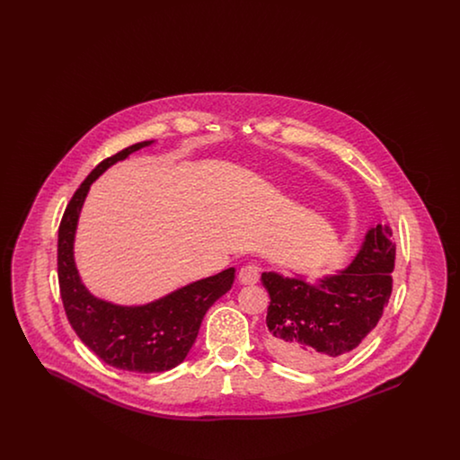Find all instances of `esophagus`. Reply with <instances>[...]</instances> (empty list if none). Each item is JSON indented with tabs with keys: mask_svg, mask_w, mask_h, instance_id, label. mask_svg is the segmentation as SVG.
I'll list each match as a JSON object with an SVG mask.
<instances>
[{
	"mask_svg": "<svg viewBox=\"0 0 460 460\" xmlns=\"http://www.w3.org/2000/svg\"><path fill=\"white\" fill-rule=\"evenodd\" d=\"M241 283L244 285H255L261 279V267L255 262L244 263L240 269Z\"/></svg>",
	"mask_w": 460,
	"mask_h": 460,
	"instance_id": "34e87169",
	"label": "esophagus"
}]
</instances>
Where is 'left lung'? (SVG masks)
Segmentation results:
<instances>
[{
    "label": "left lung",
    "instance_id": "obj_1",
    "mask_svg": "<svg viewBox=\"0 0 460 460\" xmlns=\"http://www.w3.org/2000/svg\"><path fill=\"white\" fill-rule=\"evenodd\" d=\"M396 244L376 226L349 269L319 285L263 272L269 291L267 349L283 364L319 369L357 349L377 326L392 296Z\"/></svg>",
    "mask_w": 460,
    "mask_h": 460
}]
</instances>
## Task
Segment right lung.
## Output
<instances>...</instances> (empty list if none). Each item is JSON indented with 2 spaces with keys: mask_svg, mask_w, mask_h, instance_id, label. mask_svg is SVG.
Masks as SVG:
<instances>
[{
  "mask_svg": "<svg viewBox=\"0 0 460 460\" xmlns=\"http://www.w3.org/2000/svg\"><path fill=\"white\" fill-rule=\"evenodd\" d=\"M150 143H136L100 162L70 198L58 227V285L66 319L89 350L124 371L164 372L179 366L197 340L203 315L231 289L236 274L229 267L143 306L98 300L81 283L72 248L89 186L110 165Z\"/></svg>",
  "mask_w": 460,
  "mask_h": 460,
  "instance_id": "add662e5",
  "label": "right lung"
}]
</instances>
